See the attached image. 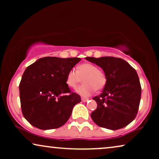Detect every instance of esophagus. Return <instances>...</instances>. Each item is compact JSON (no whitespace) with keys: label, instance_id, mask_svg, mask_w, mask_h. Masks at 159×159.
Masks as SVG:
<instances>
[{"label":"esophagus","instance_id":"esophagus-1","mask_svg":"<svg viewBox=\"0 0 159 159\" xmlns=\"http://www.w3.org/2000/svg\"><path fill=\"white\" fill-rule=\"evenodd\" d=\"M88 98H82V101L83 102H87L88 101Z\"/></svg>","mask_w":159,"mask_h":159}]
</instances>
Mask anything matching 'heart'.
Segmentation results:
<instances>
[{"mask_svg": "<svg viewBox=\"0 0 159 159\" xmlns=\"http://www.w3.org/2000/svg\"><path fill=\"white\" fill-rule=\"evenodd\" d=\"M84 84L77 87L75 92L82 97H88L95 90H101L106 84L105 73L90 63H83L77 66V71L70 69L66 75L65 82L69 88H75L81 82Z\"/></svg>", "mask_w": 159, "mask_h": 159, "instance_id": "1", "label": "heart"}]
</instances>
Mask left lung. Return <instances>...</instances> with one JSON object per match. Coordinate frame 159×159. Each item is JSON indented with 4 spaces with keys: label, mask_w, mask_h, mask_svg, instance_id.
<instances>
[{
    "label": "left lung",
    "mask_w": 159,
    "mask_h": 159,
    "mask_svg": "<svg viewBox=\"0 0 159 159\" xmlns=\"http://www.w3.org/2000/svg\"><path fill=\"white\" fill-rule=\"evenodd\" d=\"M103 69L106 84L101 95L93 98L97 108L91 118L99 127L116 130L131 123L138 114L141 86L135 69L122 58L86 57Z\"/></svg>",
    "instance_id": "8db88e82"
}]
</instances>
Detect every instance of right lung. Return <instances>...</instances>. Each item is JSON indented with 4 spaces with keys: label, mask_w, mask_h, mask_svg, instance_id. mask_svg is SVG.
Segmentation results:
<instances>
[{
    "label": "right lung",
    "mask_w": 159,
    "mask_h": 159,
    "mask_svg": "<svg viewBox=\"0 0 159 159\" xmlns=\"http://www.w3.org/2000/svg\"><path fill=\"white\" fill-rule=\"evenodd\" d=\"M80 58H39L27 67L19 84L23 116L40 129L61 127L71 116L81 98L71 93L65 79Z\"/></svg>",
    "instance_id": "1"
}]
</instances>
